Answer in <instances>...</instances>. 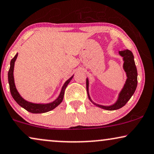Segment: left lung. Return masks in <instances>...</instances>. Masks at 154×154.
<instances>
[{
  "instance_id": "1",
  "label": "left lung",
  "mask_w": 154,
  "mask_h": 154,
  "mask_svg": "<svg viewBox=\"0 0 154 154\" xmlns=\"http://www.w3.org/2000/svg\"><path fill=\"white\" fill-rule=\"evenodd\" d=\"M119 53H120V56L123 57V68L125 71L126 72L128 79H127L126 82L125 84L123 89H122V91H120V94H119L118 99L116 103L110 106H105L98 105V104L94 103L91 100L89 92H88V89H89L88 88L89 87V81H88V79H87V82H86L87 83V91L88 96H89L90 101L94 104H95L96 106H98V107H100L103 108V109H106L108 110H118L119 108L123 107L128 103L129 100L130 99V98L132 97L133 94H134L137 86V70L134 60V56H133L132 51L127 49V50L119 51Z\"/></svg>"
}]
</instances>
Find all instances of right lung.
<instances>
[{
	"label": "right lung",
	"instance_id": "add662e5",
	"mask_svg": "<svg viewBox=\"0 0 154 154\" xmlns=\"http://www.w3.org/2000/svg\"><path fill=\"white\" fill-rule=\"evenodd\" d=\"M18 53L15 55V57L12 59L10 61V67L8 71V82H9L10 86V90L11 95L14 98V100L19 104V105L22 107L24 109L27 110V111L32 112V113H44V112H46L50 111V110L54 109L55 108H56L61 102L63 101V97H64V94H65V88L67 87V86L69 83V82L71 81V79H72V77H71L68 80L66 81V82L65 83V85H63L61 90V92L59 95L58 98H57L56 101H54L51 103H47V104H36V103H32L30 102H28L23 99L21 96H20V94L18 93L15 88V82H14V77H13V69H14V65H15V62L17 59Z\"/></svg>",
	"mask_w": 154,
	"mask_h": 154
}]
</instances>
